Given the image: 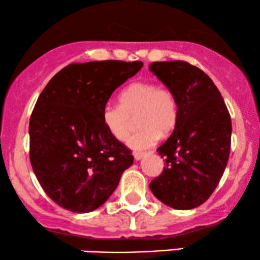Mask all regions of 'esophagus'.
<instances>
[{
    "mask_svg": "<svg viewBox=\"0 0 260 260\" xmlns=\"http://www.w3.org/2000/svg\"><path fill=\"white\" fill-rule=\"evenodd\" d=\"M144 155H145V153H143V151H134L133 153V156L136 160H140L143 156H144Z\"/></svg>",
    "mask_w": 260,
    "mask_h": 260,
    "instance_id": "obj_1",
    "label": "esophagus"
}]
</instances>
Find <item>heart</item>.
<instances>
[{"instance_id": "obj_1", "label": "heart", "mask_w": 260, "mask_h": 260, "mask_svg": "<svg viewBox=\"0 0 260 260\" xmlns=\"http://www.w3.org/2000/svg\"><path fill=\"white\" fill-rule=\"evenodd\" d=\"M139 128L129 138L134 149L150 148L160 133L168 134L178 120V100L171 89L153 82H136L120 94V104H106L103 122L110 134L124 142L133 128L134 118Z\"/></svg>"}]
</instances>
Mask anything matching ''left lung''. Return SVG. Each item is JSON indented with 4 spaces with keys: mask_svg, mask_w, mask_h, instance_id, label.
<instances>
[{
    "mask_svg": "<svg viewBox=\"0 0 260 260\" xmlns=\"http://www.w3.org/2000/svg\"><path fill=\"white\" fill-rule=\"evenodd\" d=\"M149 70L178 100L174 132L156 149L165 168L150 182L159 201L175 209L207 202L221 180L231 149V117L219 89L186 61L153 62Z\"/></svg>",
    "mask_w": 260,
    "mask_h": 260,
    "instance_id": "left-lung-1",
    "label": "left lung"
}]
</instances>
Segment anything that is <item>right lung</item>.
<instances>
[{
    "label": "right lung",
    "instance_id": "1",
    "mask_svg": "<svg viewBox=\"0 0 260 260\" xmlns=\"http://www.w3.org/2000/svg\"><path fill=\"white\" fill-rule=\"evenodd\" d=\"M142 61L71 63L47 83L29 121V157L39 183L73 213L103 205L133 164L132 150L110 134L103 109Z\"/></svg>",
    "mask_w": 260,
    "mask_h": 260
}]
</instances>
